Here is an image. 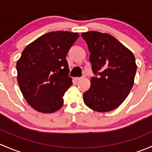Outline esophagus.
Segmentation results:
<instances>
[{
    "label": "esophagus",
    "mask_w": 152,
    "mask_h": 152,
    "mask_svg": "<svg viewBox=\"0 0 152 152\" xmlns=\"http://www.w3.org/2000/svg\"><path fill=\"white\" fill-rule=\"evenodd\" d=\"M84 76H82V77H81V78H75V79H76V81H81V80H82V79H84Z\"/></svg>",
    "instance_id": "esophagus-1"
}]
</instances>
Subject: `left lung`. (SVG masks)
<instances>
[{
  "instance_id": "obj_1",
  "label": "left lung",
  "mask_w": 152,
  "mask_h": 152,
  "mask_svg": "<svg viewBox=\"0 0 152 152\" xmlns=\"http://www.w3.org/2000/svg\"><path fill=\"white\" fill-rule=\"evenodd\" d=\"M90 51L92 70L98 77L90 79L83 95L85 105L94 111L115 110L128 96L134 85L137 65L132 52L107 33H82Z\"/></svg>"
}]
</instances>
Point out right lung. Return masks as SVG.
<instances>
[{
	"instance_id": "right-lung-1",
	"label": "right lung",
	"mask_w": 152,
	"mask_h": 152,
	"mask_svg": "<svg viewBox=\"0 0 152 152\" xmlns=\"http://www.w3.org/2000/svg\"><path fill=\"white\" fill-rule=\"evenodd\" d=\"M78 33L48 32L31 42L16 65L20 90L34 110L53 113L63 106V96L73 83L65 59Z\"/></svg>"
}]
</instances>
